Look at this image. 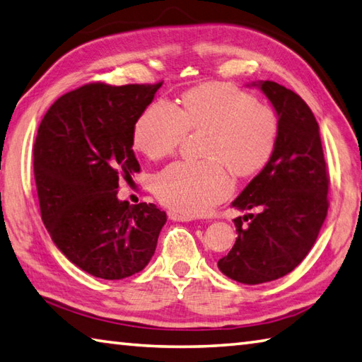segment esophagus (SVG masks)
I'll use <instances>...</instances> for the list:
<instances>
[{
    "label": "esophagus",
    "mask_w": 362,
    "mask_h": 362,
    "mask_svg": "<svg viewBox=\"0 0 362 362\" xmlns=\"http://www.w3.org/2000/svg\"><path fill=\"white\" fill-rule=\"evenodd\" d=\"M168 216L170 220H177V222H192L193 220L192 216H187V214H180L177 211H169Z\"/></svg>",
    "instance_id": "esophagus-1"
}]
</instances>
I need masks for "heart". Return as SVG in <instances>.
I'll list each match as a JSON object with an SVG mask.
<instances>
[{
    "label": "heart",
    "instance_id": "obj_1",
    "mask_svg": "<svg viewBox=\"0 0 362 362\" xmlns=\"http://www.w3.org/2000/svg\"><path fill=\"white\" fill-rule=\"evenodd\" d=\"M207 127L203 161H177L156 175V198L187 216L204 214L230 194V168L241 177L265 168L276 146L279 122L272 107L231 84L209 83L183 93L182 107L158 99L134 124L136 150L161 159L179 148L188 131Z\"/></svg>",
    "mask_w": 362,
    "mask_h": 362
}]
</instances>
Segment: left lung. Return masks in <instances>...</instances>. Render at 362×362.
Wrapping results in <instances>:
<instances>
[{
	"label": "left lung",
	"mask_w": 362,
	"mask_h": 362,
	"mask_svg": "<svg viewBox=\"0 0 362 362\" xmlns=\"http://www.w3.org/2000/svg\"><path fill=\"white\" fill-rule=\"evenodd\" d=\"M260 88L279 118L276 146L233 201L236 209L259 214L235 218L236 243L217 263L225 276L243 284L291 273L313 247L329 207V173L313 112L284 86L263 81Z\"/></svg>",
	"instance_id": "8db88e82"
}]
</instances>
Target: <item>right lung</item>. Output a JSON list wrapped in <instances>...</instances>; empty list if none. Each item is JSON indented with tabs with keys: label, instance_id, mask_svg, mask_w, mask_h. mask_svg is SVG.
<instances>
[{
	"label": "right lung",
	"instance_id": "add662e5",
	"mask_svg": "<svg viewBox=\"0 0 362 362\" xmlns=\"http://www.w3.org/2000/svg\"><path fill=\"white\" fill-rule=\"evenodd\" d=\"M163 81L89 83L64 94L41 119L33 170L42 223L66 259L102 279L139 273L155 254L166 212L118 199L140 173L132 131Z\"/></svg>",
	"mask_w": 362,
	"mask_h": 362
}]
</instances>
